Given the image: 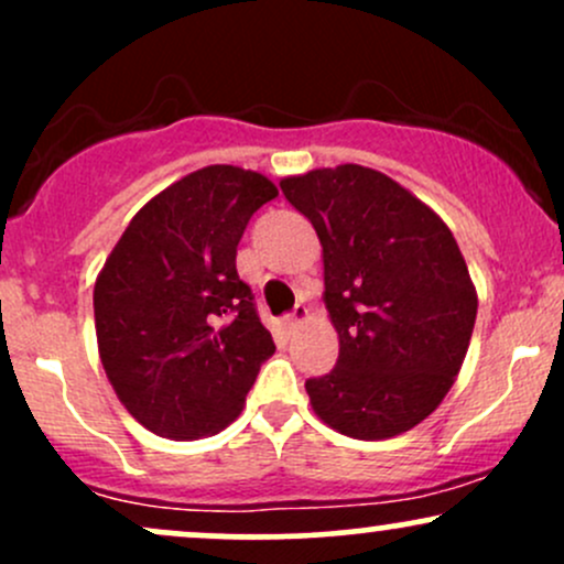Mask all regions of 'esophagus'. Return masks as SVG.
Returning <instances> with one entry per match:
<instances>
[{"label":"esophagus","instance_id":"1","mask_svg":"<svg viewBox=\"0 0 564 564\" xmlns=\"http://www.w3.org/2000/svg\"><path fill=\"white\" fill-rule=\"evenodd\" d=\"M307 318H310V310L304 307V304H296L294 313H291L289 318H286V332H296V328H300L302 323H307Z\"/></svg>","mask_w":564,"mask_h":564}]
</instances>
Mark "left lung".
I'll list each match as a JSON object with an SVG mask.
<instances>
[{"label": "left lung", "instance_id": "1", "mask_svg": "<svg viewBox=\"0 0 564 564\" xmlns=\"http://www.w3.org/2000/svg\"><path fill=\"white\" fill-rule=\"evenodd\" d=\"M283 196L323 249V304L339 336L334 371L307 379L315 416L355 440L422 424L462 371L477 289L435 209L360 164L291 174Z\"/></svg>", "mask_w": 564, "mask_h": 564}]
</instances>
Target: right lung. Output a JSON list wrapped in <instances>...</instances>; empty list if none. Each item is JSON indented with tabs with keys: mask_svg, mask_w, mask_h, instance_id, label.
<instances>
[{
	"mask_svg": "<svg viewBox=\"0 0 564 564\" xmlns=\"http://www.w3.org/2000/svg\"><path fill=\"white\" fill-rule=\"evenodd\" d=\"M278 187L212 164L132 217L95 281V334L116 398L153 435L200 440L241 416L275 352L236 273L246 223Z\"/></svg>",
	"mask_w": 564,
	"mask_h": 564,
	"instance_id": "obj_1",
	"label": "right lung"
}]
</instances>
